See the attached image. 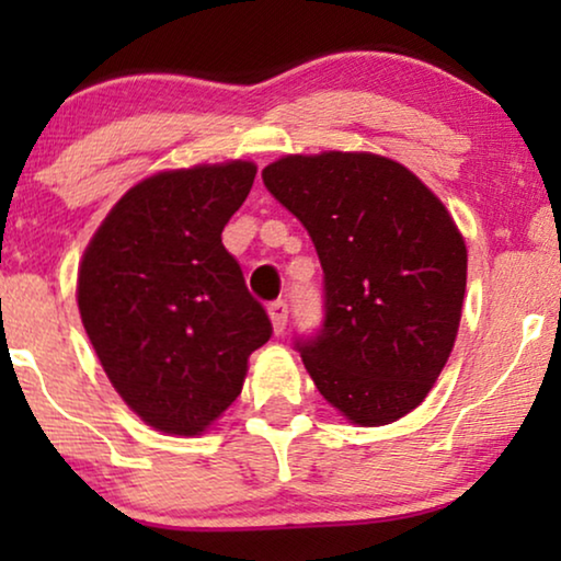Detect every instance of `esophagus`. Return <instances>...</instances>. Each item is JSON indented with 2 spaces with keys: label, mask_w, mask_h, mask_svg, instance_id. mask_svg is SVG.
Segmentation results:
<instances>
[{
  "label": "esophagus",
  "mask_w": 561,
  "mask_h": 561,
  "mask_svg": "<svg viewBox=\"0 0 561 561\" xmlns=\"http://www.w3.org/2000/svg\"><path fill=\"white\" fill-rule=\"evenodd\" d=\"M267 313H271L273 332L280 334L288 324V304L286 301H273L271 306H267Z\"/></svg>",
  "instance_id": "obj_1"
}]
</instances>
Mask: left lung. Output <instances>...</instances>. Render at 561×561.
<instances>
[{"instance_id": "obj_1", "label": "left lung", "mask_w": 561, "mask_h": 561, "mask_svg": "<svg viewBox=\"0 0 561 561\" xmlns=\"http://www.w3.org/2000/svg\"><path fill=\"white\" fill-rule=\"evenodd\" d=\"M263 181L324 271V324L294 342L319 393L359 426L405 416L457 340L467 248L455 219L409 168L373 152L286 156Z\"/></svg>"}]
</instances>
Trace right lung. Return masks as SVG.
Instances as JSON below:
<instances>
[{
    "label": "right lung",
    "mask_w": 561,
    "mask_h": 561,
    "mask_svg": "<svg viewBox=\"0 0 561 561\" xmlns=\"http://www.w3.org/2000/svg\"><path fill=\"white\" fill-rule=\"evenodd\" d=\"M248 160L150 175L91 237L79 311L106 378L145 424L202 434L240 396L273 327L221 229L248 198Z\"/></svg>",
    "instance_id": "1"
}]
</instances>
